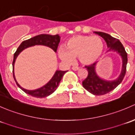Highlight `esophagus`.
<instances>
[{"mask_svg": "<svg viewBox=\"0 0 135 135\" xmlns=\"http://www.w3.org/2000/svg\"><path fill=\"white\" fill-rule=\"evenodd\" d=\"M79 69H80V68L78 67V66H73V67H72V69H73V70H79Z\"/></svg>", "mask_w": 135, "mask_h": 135, "instance_id": "obj_1", "label": "esophagus"}]
</instances>
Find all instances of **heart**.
Masks as SVG:
<instances>
[{
    "label": "heart",
    "mask_w": 135,
    "mask_h": 135,
    "mask_svg": "<svg viewBox=\"0 0 135 135\" xmlns=\"http://www.w3.org/2000/svg\"><path fill=\"white\" fill-rule=\"evenodd\" d=\"M104 50V43L98 36L78 35L70 38L66 44V48L61 47L59 55L66 62H74L78 57L80 62L85 65L95 63L100 57Z\"/></svg>",
    "instance_id": "b5f03b06"
}]
</instances>
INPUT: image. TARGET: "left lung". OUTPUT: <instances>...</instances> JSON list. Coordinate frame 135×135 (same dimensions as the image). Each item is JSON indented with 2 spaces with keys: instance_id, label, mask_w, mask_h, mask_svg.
Returning <instances> with one entry per match:
<instances>
[{
  "instance_id": "left-lung-1",
  "label": "left lung",
  "mask_w": 135,
  "mask_h": 135,
  "mask_svg": "<svg viewBox=\"0 0 135 135\" xmlns=\"http://www.w3.org/2000/svg\"><path fill=\"white\" fill-rule=\"evenodd\" d=\"M97 35L101 36L107 43L108 51H114L120 55L122 60V67L119 76L114 80H107L102 78L96 72V66L97 62L86 66L88 76L82 81L83 87L89 93L95 95H103L114 90L123 80L126 75L127 63V54L124 47L118 39L112 37L108 34L103 32H94Z\"/></svg>"
}]
</instances>
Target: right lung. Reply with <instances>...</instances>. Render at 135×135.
<instances>
[{
    "mask_svg": "<svg viewBox=\"0 0 135 135\" xmlns=\"http://www.w3.org/2000/svg\"><path fill=\"white\" fill-rule=\"evenodd\" d=\"M60 39L61 37L59 35H46V34H42V35H37L36 36L31 38L28 39V40H25L20 44L18 48L16 50V53L13 55V61L12 65H13V78H14L15 81H16V84H17V86L22 89L25 93L28 95H31L32 97L37 98H44L46 97L49 96L51 94H52L56 90L57 88L58 85H59L60 81H61L62 77L63 76L64 74L66 73V71H61V70H56L51 78V80L44 86L41 88H38V89H34V90H28V89H26L25 88H22L20 84L17 83L16 81V77L14 75V65L16 60L17 59V56L19 54L26 48L31 47V46H34L35 45H41V46H47V47H50L55 52H57V50L58 45H59L60 42Z\"/></svg>",
    "mask_w": 135,
    "mask_h": 135,
    "instance_id": "1",
    "label": "right lung"
}]
</instances>
